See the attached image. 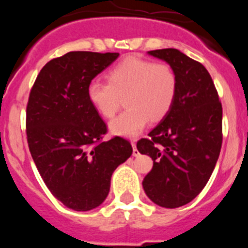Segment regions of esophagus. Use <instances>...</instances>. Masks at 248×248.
Returning <instances> with one entry per match:
<instances>
[{
    "instance_id": "obj_1",
    "label": "esophagus",
    "mask_w": 248,
    "mask_h": 248,
    "mask_svg": "<svg viewBox=\"0 0 248 248\" xmlns=\"http://www.w3.org/2000/svg\"><path fill=\"white\" fill-rule=\"evenodd\" d=\"M131 146H133V155H134V156H138V155H139V151H138L135 141H131Z\"/></svg>"
}]
</instances>
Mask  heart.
I'll list each match as a JSON object with an SVG mask.
<instances>
[{
    "mask_svg": "<svg viewBox=\"0 0 248 248\" xmlns=\"http://www.w3.org/2000/svg\"><path fill=\"white\" fill-rule=\"evenodd\" d=\"M107 80H92L87 95L103 118L113 117L124 98L126 109L109 123L110 133L118 137L139 135L149 120L164 119L176 99L177 77L168 63L128 56L109 69Z\"/></svg>",
    "mask_w": 248,
    "mask_h": 248,
    "instance_id": "heart-1",
    "label": "heart"
}]
</instances>
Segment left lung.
Returning a JSON list of instances; mask_svg holds the SVG:
<instances>
[{
  "mask_svg": "<svg viewBox=\"0 0 248 248\" xmlns=\"http://www.w3.org/2000/svg\"><path fill=\"white\" fill-rule=\"evenodd\" d=\"M148 53L171 65L177 94L168 115L137 144L154 160L143 187L153 202L175 209L194 200L214 171L222 144V105L201 63L175 48Z\"/></svg>",
  "mask_w": 248,
  "mask_h": 248,
  "instance_id": "8db88e82",
  "label": "left lung"
}]
</instances>
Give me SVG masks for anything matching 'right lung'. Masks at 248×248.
I'll return each mask as SVG.
<instances>
[{
    "label": "right lung",
    "mask_w": 248,
    "mask_h": 248,
    "mask_svg": "<svg viewBox=\"0 0 248 248\" xmlns=\"http://www.w3.org/2000/svg\"><path fill=\"white\" fill-rule=\"evenodd\" d=\"M119 53L69 52L41 69L28 98L26 133L39 175L68 209L89 211L107 199L114 170L133 153L120 137L104 141V120L87 95L89 83Z\"/></svg>",
    "instance_id": "right-lung-1"
}]
</instances>
